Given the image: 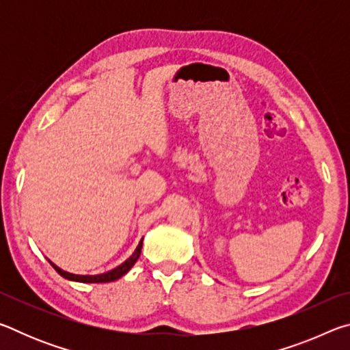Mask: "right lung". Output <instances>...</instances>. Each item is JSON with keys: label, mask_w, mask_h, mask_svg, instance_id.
<instances>
[{"label": "right lung", "mask_w": 350, "mask_h": 350, "mask_svg": "<svg viewBox=\"0 0 350 350\" xmlns=\"http://www.w3.org/2000/svg\"><path fill=\"white\" fill-rule=\"evenodd\" d=\"M142 242H144V239L139 242L137 248H135L134 253L125 260V262L120 264L116 269L106 271V273H102V275H74V273H69V271L62 270L60 267H57V265L54 262H51V260H49V262L52 264V267H54L58 271V273H60L63 278H66V280H69V281H77V282H111V281L118 280V278H122L123 275H126L128 271L131 270V267L135 264V260L139 259L140 253H142Z\"/></svg>", "instance_id": "add662e5"}]
</instances>
